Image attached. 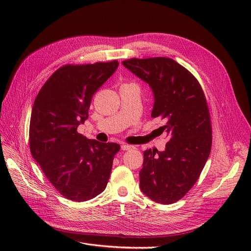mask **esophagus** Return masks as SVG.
<instances>
[{
	"mask_svg": "<svg viewBox=\"0 0 251 251\" xmlns=\"http://www.w3.org/2000/svg\"><path fill=\"white\" fill-rule=\"evenodd\" d=\"M121 149L123 151H129V150H133L134 147L133 146H129V144H126V143H123L121 146Z\"/></svg>",
	"mask_w": 251,
	"mask_h": 251,
	"instance_id": "1",
	"label": "esophagus"
}]
</instances>
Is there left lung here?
<instances>
[{
	"label": "left lung",
	"mask_w": 251,
	"mask_h": 251,
	"mask_svg": "<svg viewBox=\"0 0 251 251\" xmlns=\"http://www.w3.org/2000/svg\"><path fill=\"white\" fill-rule=\"evenodd\" d=\"M122 64L151 87V117L164 119L160 129L170 139L164 151H143L140 189L157 203H174L199 180L212 149L204 92L192 73L171 58H132Z\"/></svg>",
	"instance_id": "8db88e82"
}]
</instances>
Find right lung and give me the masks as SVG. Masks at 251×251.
<instances>
[{
  "label": "right lung",
  "mask_w": 251,
  "mask_h": 251,
  "mask_svg": "<svg viewBox=\"0 0 251 251\" xmlns=\"http://www.w3.org/2000/svg\"><path fill=\"white\" fill-rule=\"evenodd\" d=\"M117 60L67 64L46 81L37 94L29 125L33 159L60 193L86 201L101 193L120 146L99 142L77 132L88 118L92 96L118 68Z\"/></svg>",
  "instance_id": "right-lung-1"
}]
</instances>
